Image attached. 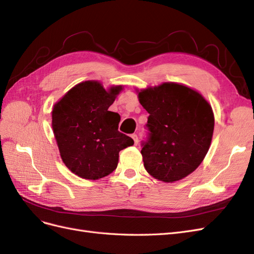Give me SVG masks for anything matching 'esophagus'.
<instances>
[{
  "mask_svg": "<svg viewBox=\"0 0 254 254\" xmlns=\"http://www.w3.org/2000/svg\"><path fill=\"white\" fill-rule=\"evenodd\" d=\"M131 137H132L133 141H134V145H137V144H139V137H137V134L133 133V134H131Z\"/></svg>",
  "mask_w": 254,
  "mask_h": 254,
  "instance_id": "obj_1",
  "label": "esophagus"
}]
</instances>
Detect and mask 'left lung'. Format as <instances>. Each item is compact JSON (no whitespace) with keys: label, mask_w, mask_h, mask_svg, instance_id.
<instances>
[{"label":"left lung","mask_w":254,"mask_h":254,"mask_svg":"<svg viewBox=\"0 0 254 254\" xmlns=\"http://www.w3.org/2000/svg\"><path fill=\"white\" fill-rule=\"evenodd\" d=\"M139 101L149 113L147 136L141 142L146 171L164 182L193 173L212 141L214 115L209 103L198 92L173 82L141 91Z\"/></svg>","instance_id":"obj_1"}]
</instances>
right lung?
<instances>
[{
	"instance_id": "obj_1",
	"label": "right lung",
	"mask_w": 254,
	"mask_h": 254,
	"mask_svg": "<svg viewBox=\"0 0 254 254\" xmlns=\"http://www.w3.org/2000/svg\"><path fill=\"white\" fill-rule=\"evenodd\" d=\"M122 87L107 92L97 81L72 88L54 106L52 127L61 159L66 167L84 179L96 180L111 174L119 152L133 145L119 131L120 114L108 111Z\"/></svg>"
}]
</instances>
